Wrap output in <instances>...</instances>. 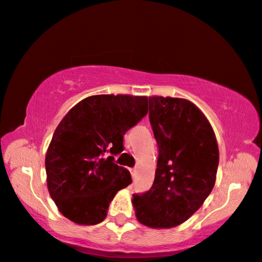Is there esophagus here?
Segmentation results:
<instances>
[{"instance_id": "esophagus-1", "label": "esophagus", "mask_w": 262, "mask_h": 262, "mask_svg": "<svg viewBox=\"0 0 262 262\" xmlns=\"http://www.w3.org/2000/svg\"><path fill=\"white\" fill-rule=\"evenodd\" d=\"M130 171H131L132 179H135V178L137 177V169L136 168H132V169H130Z\"/></svg>"}]
</instances>
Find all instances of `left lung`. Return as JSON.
Here are the masks:
<instances>
[{"label": "left lung", "instance_id": "left-lung-1", "mask_svg": "<svg viewBox=\"0 0 262 262\" xmlns=\"http://www.w3.org/2000/svg\"><path fill=\"white\" fill-rule=\"evenodd\" d=\"M148 101L158 161L152 187L134 193L132 205L144 226L173 228L189 220L211 193L220 152L210 122L191 101L170 97Z\"/></svg>", "mask_w": 262, "mask_h": 262}]
</instances>
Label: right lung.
Wrapping results in <instances>:
<instances>
[{
  "label": "right lung",
  "mask_w": 262,
  "mask_h": 262,
  "mask_svg": "<svg viewBox=\"0 0 262 262\" xmlns=\"http://www.w3.org/2000/svg\"><path fill=\"white\" fill-rule=\"evenodd\" d=\"M147 112L146 97L101 94L81 100L61 120L45 168L49 192L64 217L85 226L105 220L114 196L132 181L114 157Z\"/></svg>",
  "instance_id": "1"
}]
</instances>
